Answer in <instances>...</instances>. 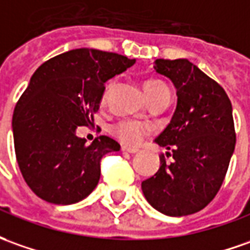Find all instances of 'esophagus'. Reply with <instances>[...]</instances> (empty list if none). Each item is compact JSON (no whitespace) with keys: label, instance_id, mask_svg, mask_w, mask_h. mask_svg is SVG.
<instances>
[{"label":"esophagus","instance_id":"34e87169","mask_svg":"<svg viewBox=\"0 0 250 250\" xmlns=\"http://www.w3.org/2000/svg\"><path fill=\"white\" fill-rule=\"evenodd\" d=\"M122 150H123V152H127V153H137V152H138V149L128 146H122Z\"/></svg>","mask_w":250,"mask_h":250}]
</instances>
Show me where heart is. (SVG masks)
I'll use <instances>...</instances> for the list:
<instances>
[{
	"label": "heart",
	"mask_w": 250,
	"mask_h": 250,
	"mask_svg": "<svg viewBox=\"0 0 250 250\" xmlns=\"http://www.w3.org/2000/svg\"><path fill=\"white\" fill-rule=\"evenodd\" d=\"M112 83H108L106 89H105V96L106 93L111 89ZM145 93H146L147 98L156 96L157 93H160L163 90H168V87L160 81H147L144 86ZM150 132V127L144 122H139V120H134V119H125V120H120L118 123L112 125V134L122 141L125 145H139L144 142V139L146 138Z\"/></svg>",
	"instance_id": "b5f03b06"
}]
</instances>
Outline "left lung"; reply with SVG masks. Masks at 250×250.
<instances>
[{
    "instance_id": "8db88e82",
    "label": "left lung",
    "mask_w": 250,
    "mask_h": 250,
    "mask_svg": "<svg viewBox=\"0 0 250 250\" xmlns=\"http://www.w3.org/2000/svg\"><path fill=\"white\" fill-rule=\"evenodd\" d=\"M154 69L176 87L178 104L156 138L168 149L159 171L142 182L149 204L168 216L205 208L218 194L235 147L230 98L225 89L186 59L154 61Z\"/></svg>"
}]
</instances>
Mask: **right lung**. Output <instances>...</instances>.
I'll return each mask as SVG.
<instances>
[{
	"label": "right lung",
	"instance_id": "obj_1",
	"mask_svg": "<svg viewBox=\"0 0 250 250\" xmlns=\"http://www.w3.org/2000/svg\"><path fill=\"white\" fill-rule=\"evenodd\" d=\"M135 60L97 49H74L45 61L15 106V152L25 183L47 203L68 205L89 196L100 181L101 159L118 152L115 139L91 145L76 137L100 108L105 82Z\"/></svg>",
	"mask_w": 250,
	"mask_h": 250
}]
</instances>
